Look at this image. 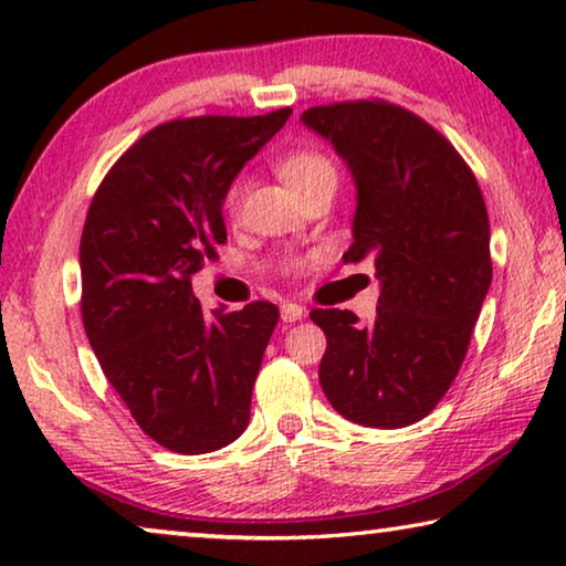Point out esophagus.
Returning a JSON list of instances; mask_svg holds the SVG:
<instances>
[{"instance_id":"34e87169","label":"esophagus","mask_w":566,"mask_h":566,"mask_svg":"<svg viewBox=\"0 0 566 566\" xmlns=\"http://www.w3.org/2000/svg\"><path fill=\"white\" fill-rule=\"evenodd\" d=\"M303 316H306V308L298 306V303H283L281 306V318L285 324L298 322V318H303Z\"/></svg>"}]
</instances>
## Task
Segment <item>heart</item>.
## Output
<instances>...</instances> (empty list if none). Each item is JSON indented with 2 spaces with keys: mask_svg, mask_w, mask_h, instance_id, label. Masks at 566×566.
Segmentation results:
<instances>
[{
  "mask_svg": "<svg viewBox=\"0 0 566 566\" xmlns=\"http://www.w3.org/2000/svg\"><path fill=\"white\" fill-rule=\"evenodd\" d=\"M277 174H281L285 178V184L301 196L322 184H337V168H334V163L326 158L324 153L311 150V147H301V150L285 153L283 158L277 160ZM242 193H244L242 181H234L229 186L224 203L232 214H237V209H240Z\"/></svg>",
  "mask_w": 566,
  "mask_h": 566,
  "instance_id": "1",
  "label": "heart"
}]
</instances>
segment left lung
Segmentation results:
<instances>
[{
  "instance_id": "left-lung-1",
  "label": "left lung",
  "mask_w": 566,
  "mask_h": 566,
  "mask_svg": "<svg viewBox=\"0 0 566 566\" xmlns=\"http://www.w3.org/2000/svg\"><path fill=\"white\" fill-rule=\"evenodd\" d=\"M301 119L355 176V242L344 263L370 260L380 277L370 324L352 311H311L326 334L318 380L344 419L411 426L454 382L493 281L485 199L454 145L403 106L337 102Z\"/></svg>"
}]
</instances>
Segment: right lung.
<instances>
[{"mask_svg": "<svg viewBox=\"0 0 566 566\" xmlns=\"http://www.w3.org/2000/svg\"><path fill=\"white\" fill-rule=\"evenodd\" d=\"M163 122L109 168L81 234V316L137 426L178 454L222 449L248 429L252 385L277 306L207 311L191 275L227 242L224 196L291 117Z\"/></svg>", "mask_w": 566, "mask_h": 566, "instance_id": "obj_1", "label": "right lung"}]
</instances>
